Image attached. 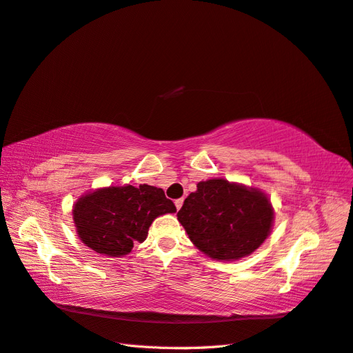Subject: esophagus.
Masks as SVG:
<instances>
[{
    "instance_id": "1",
    "label": "esophagus",
    "mask_w": 353,
    "mask_h": 353,
    "mask_svg": "<svg viewBox=\"0 0 353 353\" xmlns=\"http://www.w3.org/2000/svg\"><path fill=\"white\" fill-rule=\"evenodd\" d=\"M183 202H184V201H183V198H181V199H176V201H175V207H176V210H179V208L183 207Z\"/></svg>"
}]
</instances>
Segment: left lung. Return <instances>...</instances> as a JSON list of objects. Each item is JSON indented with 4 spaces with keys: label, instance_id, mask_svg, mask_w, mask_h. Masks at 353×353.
<instances>
[{
    "label": "left lung",
    "instance_id": "8db88e82",
    "mask_svg": "<svg viewBox=\"0 0 353 353\" xmlns=\"http://www.w3.org/2000/svg\"><path fill=\"white\" fill-rule=\"evenodd\" d=\"M196 187L176 216L201 252L213 260L234 261L263 245L273 225V207L261 190L223 178Z\"/></svg>",
    "mask_w": 353,
    "mask_h": 353
}]
</instances>
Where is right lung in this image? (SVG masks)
Listing matches in <instances>:
<instances>
[{
	"label": "right lung",
	"mask_w": 353,
	"mask_h": 353,
	"mask_svg": "<svg viewBox=\"0 0 353 353\" xmlns=\"http://www.w3.org/2000/svg\"><path fill=\"white\" fill-rule=\"evenodd\" d=\"M174 202L161 189L140 184L104 187L75 202L77 234L85 246L107 256H123L148 237L154 219L175 213Z\"/></svg>",
	"instance_id": "1"
}]
</instances>
